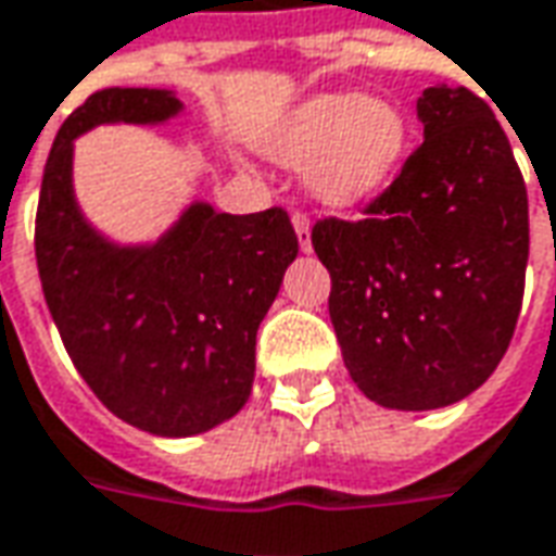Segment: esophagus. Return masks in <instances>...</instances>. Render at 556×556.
I'll use <instances>...</instances> for the list:
<instances>
[{"mask_svg": "<svg viewBox=\"0 0 556 556\" xmlns=\"http://www.w3.org/2000/svg\"><path fill=\"white\" fill-rule=\"evenodd\" d=\"M291 225H294V231H298V243H301V250L304 252L313 250V243H309V216H306V213H294V216H291Z\"/></svg>", "mask_w": 556, "mask_h": 556, "instance_id": "1", "label": "esophagus"}]
</instances>
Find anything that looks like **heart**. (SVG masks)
Returning a JSON list of instances; mask_svg holds the SVG:
<instances>
[{"label":"heart","instance_id":"heart-1","mask_svg":"<svg viewBox=\"0 0 556 556\" xmlns=\"http://www.w3.org/2000/svg\"><path fill=\"white\" fill-rule=\"evenodd\" d=\"M409 141L397 104L358 92L313 96L265 135V153L279 165H309L306 186L325 207H358L394 180Z\"/></svg>","mask_w":556,"mask_h":556}]
</instances>
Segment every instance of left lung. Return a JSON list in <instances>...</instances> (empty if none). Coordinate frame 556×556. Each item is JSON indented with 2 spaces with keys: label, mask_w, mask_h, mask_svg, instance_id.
Here are the masks:
<instances>
[{
  "label": "left lung",
  "mask_w": 556,
  "mask_h": 556,
  "mask_svg": "<svg viewBox=\"0 0 556 556\" xmlns=\"http://www.w3.org/2000/svg\"><path fill=\"white\" fill-rule=\"evenodd\" d=\"M425 141L367 219H321L333 331L364 397L403 413L452 406L508 349L530 255L527 186L488 102L427 87Z\"/></svg>",
  "instance_id": "1"
}]
</instances>
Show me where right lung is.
<instances>
[{"instance_id": "obj_1", "label": "right lung", "mask_w": 556, "mask_h": 556, "mask_svg": "<svg viewBox=\"0 0 556 556\" xmlns=\"http://www.w3.org/2000/svg\"><path fill=\"white\" fill-rule=\"evenodd\" d=\"M170 89L92 92L53 141L35 216L45 301L68 358L104 406L153 437H195L243 409L255 333L298 255L289 213L231 216L192 201L153 243H114L75 198V138L96 126H159Z\"/></svg>"}]
</instances>
